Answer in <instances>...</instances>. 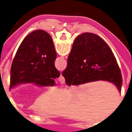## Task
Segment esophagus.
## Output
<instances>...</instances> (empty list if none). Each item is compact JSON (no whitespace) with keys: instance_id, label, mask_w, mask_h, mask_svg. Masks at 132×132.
Instances as JSON below:
<instances>
[{"instance_id":"34e87169","label":"esophagus","mask_w":132,"mask_h":132,"mask_svg":"<svg viewBox=\"0 0 132 132\" xmlns=\"http://www.w3.org/2000/svg\"><path fill=\"white\" fill-rule=\"evenodd\" d=\"M58 81H59V82H60V84H65V79L63 76H62V75H60V77L58 78Z\"/></svg>"}]
</instances>
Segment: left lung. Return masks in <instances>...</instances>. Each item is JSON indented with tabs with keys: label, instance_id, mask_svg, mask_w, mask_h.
<instances>
[{
	"label": "left lung",
	"instance_id": "8db88e82",
	"mask_svg": "<svg viewBox=\"0 0 132 132\" xmlns=\"http://www.w3.org/2000/svg\"><path fill=\"white\" fill-rule=\"evenodd\" d=\"M57 57L53 42L43 30L29 34L20 45L10 72V88L20 84L34 83L40 86H53L60 76L55 66Z\"/></svg>",
	"mask_w": 132,
	"mask_h": 132
}]
</instances>
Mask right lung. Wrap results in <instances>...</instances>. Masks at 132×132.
Wrapping results in <instances>:
<instances>
[{
    "mask_svg": "<svg viewBox=\"0 0 132 132\" xmlns=\"http://www.w3.org/2000/svg\"><path fill=\"white\" fill-rule=\"evenodd\" d=\"M62 75L69 86L103 80L112 82L121 91L123 79L114 55L96 34L84 33L75 39Z\"/></svg>",
    "mask_w": 132,
    "mask_h": 132,
    "instance_id": "right-lung-1",
    "label": "right lung"
}]
</instances>
